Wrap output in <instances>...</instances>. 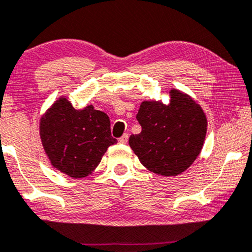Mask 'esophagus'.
I'll return each mask as SVG.
<instances>
[{
	"instance_id": "34e87169",
	"label": "esophagus",
	"mask_w": 252,
	"mask_h": 252,
	"mask_svg": "<svg viewBox=\"0 0 252 252\" xmlns=\"http://www.w3.org/2000/svg\"><path fill=\"white\" fill-rule=\"evenodd\" d=\"M127 139H129V134L125 133L121 138H119V142H120V144H126Z\"/></svg>"
}]
</instances>
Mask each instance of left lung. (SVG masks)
<instances>
[{
  "label": "left lung",
  "instance_id": "1",
  "mask_svg": "<svg viewBox=\"0 0 252 252\" xmlns=\"http://www.w3.org/2000/svg\"><path fill=\"white\" fill-rule=\"evenodd\" d=\"M167 105L144 100L137 120L141 132L131 134L129 145L150 172L175 176L192 164L204 146L207 119L189 95L170 90Z\"/></svg>",
  "mask_w": 252,
  "mask_h": 252
}]
</instances>
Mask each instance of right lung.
Wrapping results in <instances>:
<instances>
[{
    "label": "right lung",
    "mask_w": 252,
    "mask_h": 252,
    "mask_svg": "<svg viewBox=\"0 0 252 252\" xmlns=\"http://www.w3.org/2000/svg\"><path fill=\"white\" fill-rule=\"evenodd\" d=\"M45 153L56 170L79 179L92 174L116 139L111 134L107 114L88 105L76 110L60 97L39 122Z\"/></svg>",
    "instance_id": "add662e5"
}]
</instances>
